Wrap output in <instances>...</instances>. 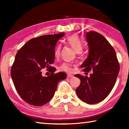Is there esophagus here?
Wrapping results in <instances>:
<instances>
[{"instance_id":"34e87169","label":"esophagus","mask_w":129,"mask_h":129,"mask_svg":"<svg viewBox=\"0 0 129 129\" xmlns=\"http://www.w3.org/2000/svg\"><path fill=\"white\" fill-rule=\"evenodd\" d=\"M73 77V75H72V74H68L67 75V77L68 78H71Z\"/></svg>"}]
</instances>
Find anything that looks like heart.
Returning a JSON list of instances; mask_svg holds the SVG:
<instances>
[{"mask_svg":"<svg viewBox=\"0 0 129 129\" xmlns=\"http://www.w3.org/2000/svg\"><path fill=\"white\" fill-rule=\"evenodd\" d=\"M65 41L66 44L72 48L76 52L78 53H81V51L83 49V44L78 36L75 35L69 36L67 38ZM60 49L61 46L60 45H58L54 50V54L55 57H58L59 56L60 54ZM60 69L64 71L68 72H71L72 71L71 64L68 62H64L61 64L60 66Z\"/></svg>","mask_w":129,"mask_h":129,"instance_id":"heart-1","label":"heart"}]
</instances>
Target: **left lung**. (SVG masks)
<instances>
[{
  "mask_svg": "<svg viewBox=\"0 0 129 129\" xmlns=\"http://www.w3.org/2000/svg\"><path fill=\"white\" fill-rule=\"evenodd\" d=\"M89 54L81 68L84 72L92 70L90 77L79 74L75 77L81 83L76 91L78 98L88 104H95L105 99L114 87L119 72L116 53L104 36L94 31L86 35Z\"/></svg>",
  "mask_w": 129,
  "mask_h": 129,
  "instance_id": "1",
  "label": "left lung"
}]
</instances>
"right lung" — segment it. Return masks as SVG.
<instances>
[{
    "label": "right lung",
    "mask_w": 129,
    "mask_h": 129,
    "mask_svg": "<svg viewBox=\"0 0 129 129\" xmlns=\"http://www.w3.org/2000/svg\"><path fill=\"white\" fill-rule=\"evenodd\" d=\"M65 35L64 32L41 36L29 40L17 52L11 74L17 93L24 101L34 106L46 104L52 98L61 80L67 74H54V68L48 77L42 76L41 70L54 61L56 43Z\"/></svg>",
    "instance_id": "obj_1"
}]
</instances>
